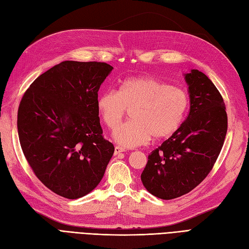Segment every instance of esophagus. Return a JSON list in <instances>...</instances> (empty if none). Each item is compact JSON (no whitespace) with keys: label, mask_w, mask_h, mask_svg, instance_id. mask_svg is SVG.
Segmentation results:
<instances>
[{"label":"esophagus","mask_w":249,"mask_h":249,"mask_svg":"<svg viewBox=\"0 0 249 249\" xmlns=\"http://www.w3.org/2000/svg\"><path fill=\"white\" fill-rule=\"evenodd\" d=\"M123 152H124V149H123V147L120 146H115V149H114V154H115V155H118V154Z\"/></svg>","instance_id":"obj_1"}]
</instances>
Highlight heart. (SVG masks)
I'll return each instance as SVG.
<instances>
[{"label": "heart", "mask_w": 249, "mask_h": 249, "mask_svg": "<svg viewBox=\"0 0 249 249\" xmlns=\"http://www.w3.org/2000/svg\"><path fill=\"white\" fill-rule=\"evenodd\" d=\"M187 93L178 87L147 75L125 78L119 90L106 91L97 99V109L105 124L114 130L130 110L131 121L119 127L113 136L124 147L146 143L153 136H172L182 124L189 109Z\"/></svg>", "instance_id": "obj_1"}]
</instances>
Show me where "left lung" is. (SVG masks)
<instances>
[{
	"mask_svg": "<svg viewBox=\"0 0 249 249\" xmlns=\"http://www.w3.org/2000/svg\"><path fill=\"white\" fill-rule=\"evenodd\" d=\"M190 113L173 135L154 150L141 174L145 189L171 200L190 193L206 178L222 149L227 132L226 108L220 92L204 73L185 74Z\"/></svg>",
	"mask_w": 249,
	"mask_h": 249,
	"instance_id": "8db88e82",
	"label": "left lung"
}]
</instances>
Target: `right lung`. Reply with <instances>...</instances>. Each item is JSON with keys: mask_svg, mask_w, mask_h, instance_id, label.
Masks as SVG:
<instances>
[{"mask_svg": "<svg viewBox=\"0 0 249 249\" xmlns=\"http://www.w3.org/2000/svg\"><path fill=\"white\" fill-rule=\"evenodd\" d=\"M112 69L106 63L65 60L39 75L19 103L25 158L39 181L64 198L92 192L113 156L97 109L100 85Z\"/></svg>", "mask_w": 249, "mask_h": 249, "instance_id": "obj_1", "label": "right lung"}]
</instances>
